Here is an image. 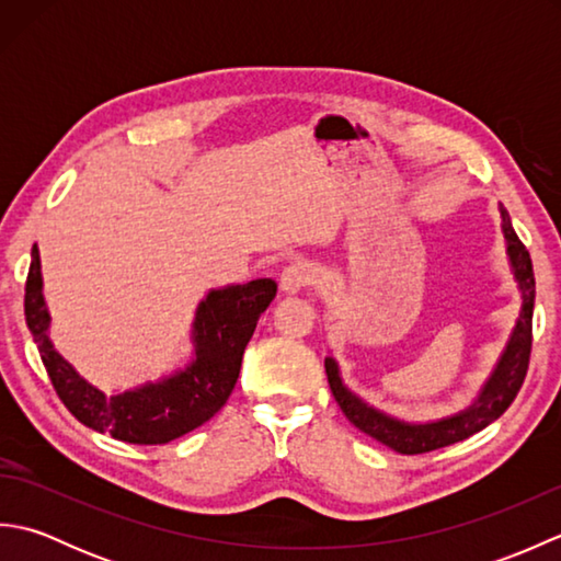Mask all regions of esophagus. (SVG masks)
I'll list each match as a JSON object with an SVG mask.
<instances>
[{"label": "esophagus", "mask_w": 561, "mask_h": 561, "mask_svg": "<svg viewBox=\"0 0 561 561\" xmlns=\"http://www.w3.org/2000/svg\"><path fill=\"white\" fill-rule=\"evenodd\" d=\"M313 279H316V270L311 267V262L294 260L291 265H287L282 272V291L296 294L306 289L308 284H313Z\"/></svg>", "instance_id": "34e87169"}]
</instances>
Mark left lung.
Wrapping results in <instances>:
<instances>
[{"label":"left lung","mask_w":561,"mask_h":561,"mask_svg":"<svg viewBox=\"0 0 561 561\" xmlns=\"http://www.w3.org/2000/svg\"><path fill=\"white\" fill-rule=\"evenodd\" d=\"M499 211H502V231L506 238L508 265L520 289V313L516 320V328L506 342V350L502 352V356H499L492 376L486 378L478 400H474L470 408H465L462 412L444 416V420H436V422H424V424L402 422V420H396V416L371 408V404L364 402L359 396H354V392L342 383L337 362L332 359V356L325 359L328 383L344 416H347L359 432L380 440V444L392 448L396 453H402V456H416V453L444 448L482 432L484 426H490L508 410V404L518 396L523 380H526L530 347H533L535 274H533L530 253L526 250V245L520 243L514 226H511L508 211L502 205H499Z\"/></svg>","instance_id":"1"}]
</instances>
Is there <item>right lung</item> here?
Instances as JSON below:
<instances>
[{
    "instance_id": "1",
    "label": "right lung",
    "mask_w": 561,
    "mask_h": 561,
    "mask_svg": "<svg viewBox=\"0 0 561 561\" xmlns=\"http://www.w3.org/2000/svg\"><path fill=\"white\" fill-rule=\"evenodd\" d=\"M274 294H277L274 279H253L211 289L199 301L195 313L193 362L157 383L149 380L145 386L115 396H105L103 390L91 386L53 347L47 335L50 313L43 299L41 255L35 245L31 250L23 311L33 342L38 344L45 371L65 408L93 432H108L125 444L157 446L193 432L224 408L241 374L245 344L253 337L257 318L265 313Z\"/></svg>"
}]
</instances>
